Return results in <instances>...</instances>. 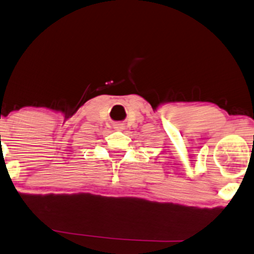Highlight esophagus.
Segmentation results:
<instances>
[{
  "label": "esophagus",
  "instance_id": "1",
  "mask_svg": "<svg viewBox=\"0 0 254 254\" xmlns=\"http://www.w3.org/2000/svg\"><path fill=\"white\" fill-rule=\"evenodd\" d=\"M114 127L118 131H123L125 129V125L123 123H116L114 125Z\"/></svg>",
  "mask_w": 254,
  "mask_h": 254
}]
</instances>
